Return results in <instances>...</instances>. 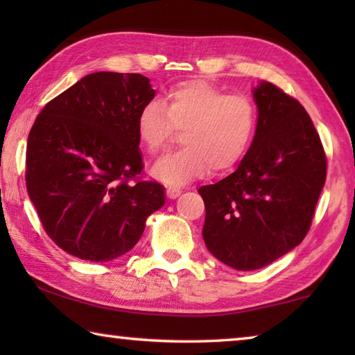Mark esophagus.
I'll return each instance as SVG.
<instances>
[{
	"instance_id": "obj_1",
	"label": "esophagus",
	"mask_w": 355,
	"mask_h": 355,
	"mask_svg": "<svg viewBox=\"0 0 355 355\" xmlns=\"http://www.w3.org/2000/svg\"><path fill=\"white\" fill-rule=\"evenodd\" d=\"M166 194L169 199H177V197L182 194V189L177 188V186H169V188L166 189Z\"/></svg>"
}]
</instances>
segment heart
<instances>
[{
  "label": "heart",
  "instance_id": "obj_1",
  "mask_svg": "<svg viewBox=\"0 0 355 355\" xmlns=\"http://www.w3.org/2000/svg\"><path fill=\"white\" fill-rule=\"evenodd\" d=\"M258 127L255 101L203 80L178 83L164 103L148 101L136 119L141 146L150 155L163 150L175 130H182V148L153 166V175L167 184H183L211 169L232 171L248 155Z\"/></svg>",
  "mask_w": 355,
  "mask_h": 355
}]
</instances>
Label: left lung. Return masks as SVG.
<instances>
[{"label": "left lung", "instance_id": "obj_1", "mask_svg": "<svg viewBox=\"0 0 355 355\" xmlns=\"http://www.w3.org/2000/svg\"><path fill=\"white\" fill-rule=\"evenodd\" d=\"M254 98L258 127L248 155L227 178L199 189L203 241L238 271L271 264L302 243L327 173L305 107L272 83H261Z\"/></svg>", "mask_w": 355, "mask_h": 355}]
</instances>
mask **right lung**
<instances>
[{
	"label": "right lung",
	"instance_id": "add662e5",
	"mask_svg": "<svg viewBox=\"0 0 355 355\" xmlns=\"http://www.w3.org/2000/svg\"><path fill=\"white\" fill-rule=\"evenodd\" d=\"M155 91L139 73L97 71L44 106L26 146V189L46 235L67 254L110 261L139 241L164 205L141 180L136 119Z\"/></svg>",
	"mask_w": 355,
	"mask_h": 355
}]
</instances>
